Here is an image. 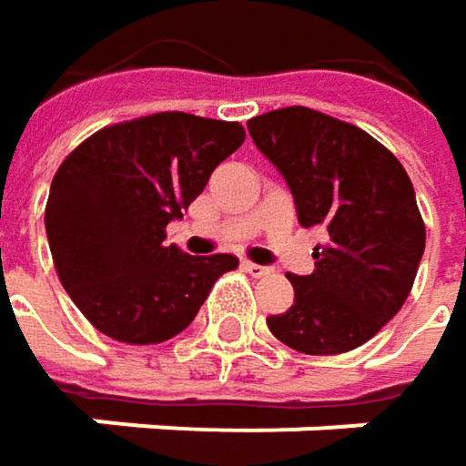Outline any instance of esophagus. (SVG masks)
<instances>
[{
	"label": "esophagus",
	"mask_w": 466,
	"mask_h": 466,
	"mask_svg": "<svg viewBox=\"0 0 466 466\" xmlns=\"http://www.w3.org/2000/svg\"><path fill=\"white\" fill-rule=\"evenodd\" d=\"M242 269L248 272V275H267L269 272V267H261V264H253V261H242Z\"/></svg>",
	"instance_id": "esophagus-1"
}]
</instances>
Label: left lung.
Segmentation results:
<instances>
[{
  "mask_svg": "<svg viewBox=\"0 0 466 466\" xmlns=\"http://www.w3.org/2000/svg\"><path fill=\"white\" fill-rule=\"evenodd\" d=\"M253 145L283 175L305 229H324L310 275H289L294 305L269 331L299 353L364 345L405 305L426 229L413 183L391 150L359 127L283 107L248 121Z\"/></svg>",
  "mask_w": 466,
  "mask_h": 466,
  "instance_id": "1",
  "label": "left lung"
}]
</instances>
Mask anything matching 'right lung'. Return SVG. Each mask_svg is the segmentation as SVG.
I'll list each match as a JSON object with an SVG mask.
<instances>
[{
  "label": "right lung",
  "mask_w": 466,
  "mask_h": 466,
  "mask_svg": "<svg viewBox=\"0 0 466 466\" xmlns=\"http://www.w3.org/2000/svg\"><path fill=\"white\" fill-rule=\"evenodd\" d=\"M242 140L239 124L156 113L107 127L64 158L47 197V242L66 294L102 334L164 342L237 267L229 253L188 256L167 245L164 229Z\"/></svg>",
  "instance_id": "right-lung-1"
}]
</instances>
